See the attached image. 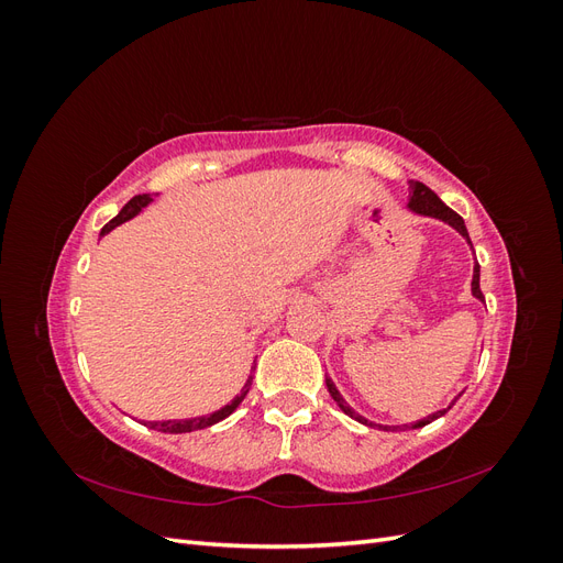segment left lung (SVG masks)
I'll list each match as a JSON object with an SVG mask.
<instances>
[{"label": "left lung", "mask_w": 563, "mask_h": 563, "mask_svg": "<svg viewBox=\"0 0 563 563\" xmlns=\"http://www.w3.org/2000/svg\"><path fill=\"white\" fill-rule=\"evenodd\" d=\"M408 209L411 211H416V213H420V216H432V218H439V220H444V223H449L453 230H457L460 234L465 236V240L470 242V234H467V228H465V220L460 218L453 209H449L444 201H441L428 185L424 183H420V180H408ZM470 246H472V242H470ZM472 296L474 298H479V300H484V294H482V288H479V263H474V275H472ZM327 387H329V395L333 397V401L343 408V411L350 416V418H354L356 422H364V424H368V428H378V430H406V428H411V430H416V428H424V424H430L432 420H437V418H441L444 416L449 408L460 399V395L451 401V406L449 408H441V411H437V413H432V416H428V418H422V420H418V422H413V424H401V428H389V424H376V422H371V420H366V418H362L360 413L354 411V408H350L347 406V401L340 397V391L335 389V385H333V380L327 376Z\"/></svg>", "instance_id": "obj_1"}]
</instances>
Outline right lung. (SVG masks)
<instances>
[{"label": "right lung", "instance_id": "1", "mask_svg": "<svg viewBox=\"0 0 563 563\" xmlns=\"http://www.w3.org/2000/svg\"><path fill=\"white\" fill-rule=\"evenodd\" d=\"M152 201V197L150 195H139V197H133L126 207L119 211L110 223L100 230V234H108V232H112L117 225H122V223H126V220H131L135 213H141V209H145L147 203ZM251 376H249V380H246V385H244V389H242V395H236L228 406H223L220 408V411H216V413H211V416H201V418H190V420H162V422H143V424H147L150 430H157V432H168V434H183V432H195V430H203V428H211V424H216V422H220V420H225L236 406H240L242 401H244V397L249 395V387H251Z\"/></svg>", "mask_w": 563, "mask_h": 563}]
</instances>
